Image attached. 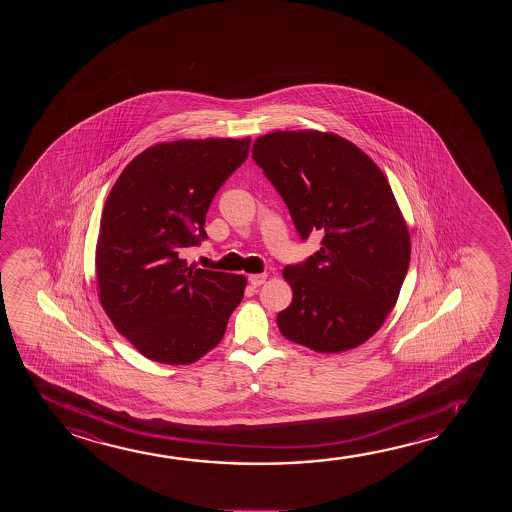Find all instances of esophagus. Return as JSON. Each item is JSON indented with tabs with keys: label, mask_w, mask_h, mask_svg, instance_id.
I'll list each match as a JSON object with an SVG mask.
<instances>
[{
	"label": "esophagus",
	"mask_w": 512,
	"mask_h": 512,
	"mask_svg": "<svg viewBox=\"0 0 512 512\" xmlns=\"http://www.w3.org/2000/svg\"><path fill=\"white\" fill-rule=\"evenodd\" d=\"M248 280L252 283V287H260V285H264V283H266L267 274H250V276H248Z\"/></svg>",
	"instance_id": "obj_1"
}]
</instances>
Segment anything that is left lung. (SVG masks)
<instances>
[{"label":"left lung","instance_id":"obj_1","mask_svg":"<svg viewBox=\"0 0 512 512\" xmlns=\"http://www.w3.org/2000/svg\"><path fill=\"white\" fill-rule=\"evenodd\" d=\"M252 157L301 238L323 234L313 257L283 269L294 299L278 315L281 334L318 353L364 344L392 313L411 259L406 218L386 176L355 143L315 129L264 134Z\"/></svg>","mask_w":512,"mask_h":512}]
</instances>
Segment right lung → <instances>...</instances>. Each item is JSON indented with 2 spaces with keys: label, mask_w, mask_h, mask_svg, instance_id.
Segmentation results:
<instances>
[{
  "label": "right lung",
  "mask_w": 512,
  "mask_h": 512,
  "mask_svg": "<svg viewBox=\"0 0 512 512\" xmlns=\"http://www.w3.org/2000/svg\"><path fill=\"white\" fill-rule=\"evenodd\" d=\"M248 148L250 138L157 143L127 164L106 197L99 302L143 357L189 365L222 341L246 278L189 266L182 253L206 239L211 201Z\"/></svg>",
  "instance_id": "right-lung-1"
}]
</instances>
